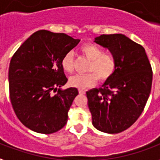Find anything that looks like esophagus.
<instances>
[{
    "label": "esophagus",
    "mask_w": 160,
    "mask_h": 160,
    "mask_svg": "<svg viewBox=\"0 0 160 160\" xmlns=\"http://www.w3.org/2000/svg\"><path fill=\"white\" fill-rule=\"evenodd\" d=\"M78 92H79V94H85V91H84V90H82V89H79Z\"/></svg>",
    "instance_id": "esophagus-1"
}]
</instances>
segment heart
<instances>
[{
    "mask_svg": "<svg viewBox=\"0 0 160 160\" xmlns=\"http://www.w3.org/2000/svg\"><path fill=\"white\" fill-rule=\"evenodd\" d=\"M82 53L91 62L88 66V73L86 75L72 76L69 78V84L78 88H87L94 86L96 83L97 78L101 81H107L113 75L116 71L117 63L113 56L109 53H104L100 47L93 43H86L81 48ZM63 70L68 73L74 71L73 53L69 52L63 57L61 60Z\"/></svg>",
    "mask_w": 160,
    "mask_h": 160,
    "instance_id": "obj_1",
    "label": "heart"
}]
</instances>
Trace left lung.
I'll return each mask as SVG.
<instances>
[{
    "label": "left lung",
    "mask_w": 160,
    "mask_h": 160,
    "mask_svg": "<svg viewBox=\"0 0 160 160\" xmlns=\"http://www.w3.org/2000/svg\"><path fill=\"white\" fill-rule=\"evenodd\" d=\"M94 42L116 59L114 74L100 88L86 92L95 129L117 134L136 122L151 92L152 72L144 48L123 34L101 35Z\"/></svg>",
    "instance_id": "8db88e82"
}]
</instances>
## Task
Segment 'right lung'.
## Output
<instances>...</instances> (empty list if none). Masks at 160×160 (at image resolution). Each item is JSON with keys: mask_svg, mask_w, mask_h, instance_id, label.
I'll list each match as a JSON object with an SVG mask.
<instances>
[{"mask_svg": "<svg viewBox=\"0 0 160 160\" xmlns=\"http://www.w3.org/2000/svg\"><path fill=\"white\" fill-rule=\"evenodd\" d=\"M79 42L66 34L38 31L12 56L8 72L10 100L16 116L28 129L52 134L67 123L78 90L61 88L67 82L61 60Z\"/></svg>", "mask_w": 160, "mask_h": 160, "instance_id": "add662e5", "label": "right lung"}]
</instances>
